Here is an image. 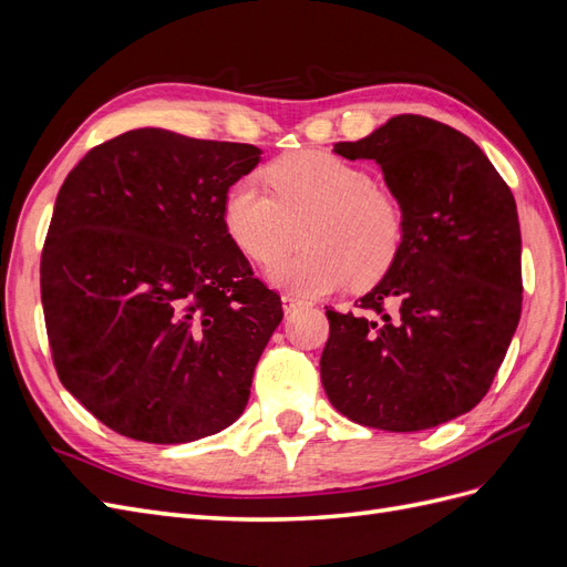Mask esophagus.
Wrapping results in <instances>:
<instances>
[{"label": "esophagus", "instance_id": "1", "mask_svg": "<svg viewBox=\"0 0 567 567\" xmlns=\"http://www.w3.org/2000/svg\"><path fill=\"white\" fill-rule=\"evenodd\" d=\"M281 302H284V312H286V315L296 312V310H300V307L307 305L305 300H300V298L293 296V293H284V296H281Z\"/></svg>", "mask_w": 567, "mask_h": 567}]
</instances>
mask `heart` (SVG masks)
<instances>
[{"instance_id":"b5f03b06","label":"heart","mask_w":567,"mask_h":567,"mask_svg":"<svg viewBox=\"0 0 567 567\" xmlns=\"http://www.w3.org/2000/svg\"><path fill=\"white\" fill-rule=\"evenodd\" d=\"M268 188L250 177L221 200L231 241L252 262L276 260L297 240L306 248L277 261L267 277L300 296H326L348 279L379 281L404 246V205L367 167L326 151H300L265 169Z\"/></svg>"}]
</instances>
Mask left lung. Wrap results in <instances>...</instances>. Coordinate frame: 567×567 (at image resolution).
<instances>
[{"label":"left lung","instance_id":"1","mask_svg":"<svg viewBox=\"0 0 567 567\" xmlns=\"http://www.w3.org/2000/svg\"><path fill=\"white\" fill-rule=\"evenodd\" d=\"M333 151L381 165L406 234L354 312L326 310L321 385L369 427L447 423L485 398L520 321L516 198L473 140L423 115H394Z\"/></svg>","mask_w":567,"mask_h":567}]
</instances>
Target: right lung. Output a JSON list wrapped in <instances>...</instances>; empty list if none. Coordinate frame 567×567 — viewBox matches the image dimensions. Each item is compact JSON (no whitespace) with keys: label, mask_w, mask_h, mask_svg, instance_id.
Instances as JSON below:
<instances>
[{"label":"right lung","mask_w":567,"mask_h":567,"mask_svg":"<svg viewBox=\"0 0 567 567\" xmlns=\"http://www.w3.org/2000/svg\"><path fill=\"white\" fill-rule=\"evenodd\" d=\"M252 144L158 127L94 146L56 196L40 262L51 359L111 431L182 444L225 431L281 323L221 219Z\"/></svg>","instance_id":"add662e5"}]
</instances>
